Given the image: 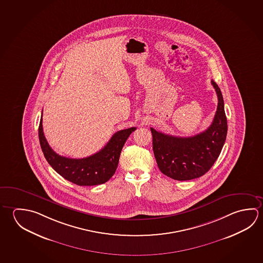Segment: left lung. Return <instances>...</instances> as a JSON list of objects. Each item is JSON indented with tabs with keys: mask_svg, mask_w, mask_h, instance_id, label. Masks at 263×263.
I'll use <instances>...</instances> for the list:
<instances>
[{
	"mask_svg": "<svg viewBox=\"0 0 263 263\" xmlns=\"http://www.w3.org/2000/svg\"><path fill=\"white\" fill-rule=\"evenodd\" d=\"M218 97L214 119L208 129L189 138L174 137L151 128L152 147L159 169L178 181L195 179L212 168L226 142L227 120L221 89L213 80Z\"/></svg>",
	"mask_w": 263,
	"mask_h": 263,
	"instance_id": "left-lung-1",
	"label": "left lung"
}]
</instances>
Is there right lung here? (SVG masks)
<instances>
[{"label":"right lung","instance_id":"right-lung-1","mask_svg":"<svg viewBox=\"0 0 263 263\" xmlns=\"http://www.w3.org/2000/svg\"><path fill=\"white\" fill-rule=\"evenodd\" d=\"M136 127L116 132L106 146L91 156L71 159L61 156L47 142L42 128V116L39 126V138L42 152L49 164L65 179L79 185L104 184L116 173L121 151Z\"/></svg>","mask_w":263,"mask_h":263}]
</instances>
